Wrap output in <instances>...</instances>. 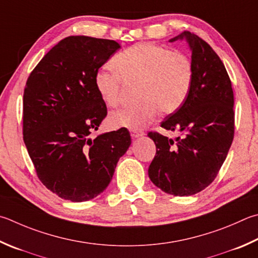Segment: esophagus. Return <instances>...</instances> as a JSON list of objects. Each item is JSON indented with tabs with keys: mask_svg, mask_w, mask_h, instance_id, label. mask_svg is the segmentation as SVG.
Returning <instances> with one entry per match:
<instances>
[{
	"mask_svg": "<svg viewBox=\"0 0 258 258\" xmlns=\"http://www.w3.org/2000/svg\"><path fill=\"white\" fill-rule=\"evenodd\" d=\"M130 133H131V137H132L133 139L139 138V137H142V135L144 134L143 131H134V130H131Z\"/></svg>",
	"mask_w": 258,
	"mask_h": 258,
	"instance_id": "esophagus-1",
	"label": "esophagus"
}]
</instances>
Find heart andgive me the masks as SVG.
Segmentation results:
<instances>
[{
    "label": "heart",
    "instance_id": "heart-1",
    "mask_svg": "<svg viewBox=\"0 0 258 258\" xmlns=\"http://www.w3.org/2000/svg\"><path fill=\"white\" fill-rule=\"evenodd\" d=\"M111 62L114 70L101 69L95 77L96 90L107 106L118 104L121 83H139L135 89L139 100L109 114L108 123L113 127L141 130L159 110L174 113L188 96L193 63L182 51L141 43L119 51Z\"/></svg>",
    "mask_w": 258,
    "mask_h": 258
}]
</instances>
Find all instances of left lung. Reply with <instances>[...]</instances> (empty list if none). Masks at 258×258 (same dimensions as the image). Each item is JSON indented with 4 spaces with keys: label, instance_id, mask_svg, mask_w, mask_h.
<instances>
[{
    "label": "left lung",
    "instance_id": "left-lung-1",
    "mask_svg": "<svg viewBox=\"0 0 258 258\" xmlns=\"http://www.w3.org/2000/svg\"><path fill=\"white\" fill-rule=\"evenodd\" d=\"M182 38L191 49L193 82L182 105L161 121V127L178 137L148 133L157 148L148 170L150 179L175 196L207 188L218 176L235 135L233 91L222 60L207 41L189 31L170 41Z\"/></svg>",
    "mask_w": 258,
    "mask_h": 258
}]
</instances>
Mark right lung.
Here are the masks:
<instances>
[{
  "instance_id": "add662e5",
  "label": "right lung",
  "mask_w": 258,
  "mask_h": 258,
  "mask_svg": "<svg viewBox=\"0 0 258 258\" xmlns=\"http://www.w3.org/2000/svg\"><path fill=\"white\" fill-rule=\"evenodd\" d=\"M120 47L115 40L70 36L37 64L23 91V141L39 180L60 199L102 193L131 145L127 128L91 139L107 115L95 77Z\"/></svg>"
}]
</instances>
